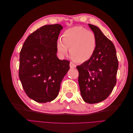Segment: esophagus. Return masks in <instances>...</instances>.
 Listing matches in <instances>:
<instances>
[{
  "mask_svg": "<svg viewBox=\"0 0 133 133\" xmlns=\"http://www.w3.org/2000/svg\"><path fill=\"white\" fill-rule=\"evenodd\" d=\"M76 65L73 63H72V62L70 63V68H71V69H74V68H76Z\"/></svg>",
  "mask_w": 133,
  "mask_h": 133,
  "instance_id": "esophagus-1",
  "label": "esophagus"
}]
</instances>
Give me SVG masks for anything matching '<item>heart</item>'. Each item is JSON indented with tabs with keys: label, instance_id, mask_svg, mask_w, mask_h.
<instances>
[{
	"label": "heart",
	"instance_id": "b5f03b06",
	"mask_svg": "<svg viewBox=\"0 0 133 133\" xmlns=\"http://www.w3.org/2000/svg\"><path fill=\"white\" fill-rule=\"evenodd\" d=\"M62 39H59L56 43L59 54L66 55L69 49L71 58L80 63L86 62L92 58L97 45V40L93 32L80 26L65 30Z\"/></svg>",
	"mask_w": 133,
	"mask_h": 133
}]
</instances>
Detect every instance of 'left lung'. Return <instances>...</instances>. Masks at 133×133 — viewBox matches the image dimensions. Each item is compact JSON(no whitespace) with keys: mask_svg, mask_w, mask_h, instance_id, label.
I'll return each instance as SVG.
<instances>
[{"mask_svg":"<svg viewBox=\"0 0 133 133\" xmlns=\"http://www.w3.org/2000/svg\"><path fill=\"white\" fill-rule=\"evenodd\" d=\"M88 25L96 36L97 45L92 58L76 68L84 101L95 104L106 99L113 90L119 64L114 44L98 27Z\"/></svg>","mask_w":133,"mask_h":133,"instance_id":"obj_1","label":"left lung"}]
</instances>
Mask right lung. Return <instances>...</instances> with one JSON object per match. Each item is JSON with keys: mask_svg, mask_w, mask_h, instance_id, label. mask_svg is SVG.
Listing matches in <instances>:
<instances>
[{"mask_svg": "<svg viewBox=\"0 0 133 133\" xmlns=\"http://www.w3.org/2000/svg\"><path fill=\"white\" fill-rule=\"evenodd\" d=\"M63 26L45 25L30 34L20 52L19 77L28 97L38 103L57 97L70 62L59 60L56 43Z\"/></svg>", "mask_w": 133, "mask_h": 133, "instance_id": "obj_1", "label": "right lung"}]
</instances>
